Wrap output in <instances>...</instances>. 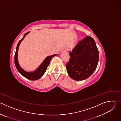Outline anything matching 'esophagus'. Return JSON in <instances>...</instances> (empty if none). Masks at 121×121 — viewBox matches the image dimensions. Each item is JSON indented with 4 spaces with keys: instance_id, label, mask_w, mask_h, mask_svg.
<instances>
[{
    "instance_id": "obj_1",
    "label": "esophagus",
    "mask_w": 121,
    "mask_h": 121,
    "mask_svg": "<svg viewBox=\"0 0 121 121\" xmlns=\"http://www.w3.org/2000/svg\"><path fill=\"white\" fill-rule=\"evenodd\" d=\"M69 51V49L67 48V47H65L64 48L63 50H62V52H66V51Z\"/></svg>"
}]
</instances>
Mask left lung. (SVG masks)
I'll return each instance as SVG.
<instances>
[{
	"mask_svg": "<svg viewBox=\"0 0 121 121\" xmlns=\"http://www.w3.org/2000/svg\"><path fill=\"white\" fill-rule=\"evenodd\" d=\"M69 54L70 58L66 68L68 75L73 79H86L95 71L99 54L95 41L91 37L87 36L80 40L72 52Z\"/></svg>",
	"mask_w": 121,
	"mask_h": 121,
	"instance_id": "obj_1",
	"label": "left lung"
}]
</instances>
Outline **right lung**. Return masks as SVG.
<instances>
[{"mask_svg": "<svg viewBox=\"0 0 121 121\" xmlns=\"http://www.w3.org/2000/svg\"><path fill=\"white\" fill-rule=\"evenodd\" d=\"M29 32H27L23 36V38L21 40L18 44H17V47H16V52L15 54V56H14V63L15 66L16 67V68L17 69V70H18V71L25 78H26L31 80H37L39 78H40L44 74L48 66L50 64V62L51 60V59L54 57L55 56L57 55H54L52 56H47L45 60L43 61V63L41 64V65L39 66V67L37 69L33 72H27L23 70L20 67L19 65L18 62V49H19V45L21 43V42L23 40V39L25 38V36L27 35V34L29 33Z\"/></svg>", "mask_w": 121, "mask_h": 121, "instance_id": "right-lung-1", "label": "right lung"}]
</instances>
